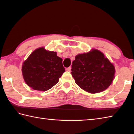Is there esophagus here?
Masks as SVG:
<instances>
[{"instance_id":"1","label":"esophagus","mask_w":134,"mask_h":134,"mask_svg":"<svg viewBox=\"0 0 134 134\" xmlns=\"http://www.w3.org/2000/svg\"><path fill=\"white\" fill-rule=\"evenodd\" d=\"M65 70L67 71H71V67H69L67 68V69H65Z\"/></svg>"}]
</instances>
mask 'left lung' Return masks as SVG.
Here are the masks:
<instances>
[{"label": "left lung", "instance_id": "1", "mask_svg": "<svg viewBox=\"0 0 134 134\" xmlns=\"http://www.w3.org/2000/svg\"><path fill=\"white\" fill-rule=\"evenodd\" d=\"M71 67L76 84L90 93L106 90L115 77L114 65L97 49L76 55Z\"/></svg>", "mask_w": 134, "mask_h": 134}]
</instances>
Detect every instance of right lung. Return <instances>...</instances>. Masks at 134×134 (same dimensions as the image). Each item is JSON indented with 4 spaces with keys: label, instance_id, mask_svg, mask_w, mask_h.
I'll return each mask as SVG.
<instances>
[{
    "label": "right lung",
    "instance_id": "add662e5",
    "mask_svg": "<svg viewBox=\"0 0 134 134\" xmlns=\"http://www.w3.org/2000/svg\"><path fill=\"white\" fill-rule=\"evenodd\" d=\"M62 61L56 52L43 47L35 50L22 65L25 82L34 90L44 92L50 89L65 72Z\"/></svg>",
    "mask_w": 134,
    "mask_h": 134
}]
</instances>
